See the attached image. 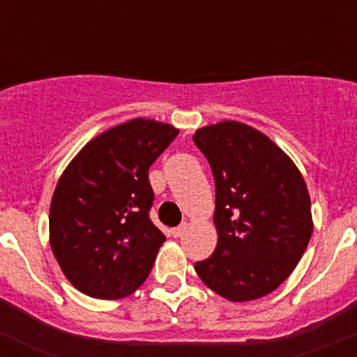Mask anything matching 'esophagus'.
Masks as SVG:
<instances>
[{"label": "esophagus", "mask_w": 357, "mask_h": 357, "mask_svg": "<svg viewBox=\"0 0 357 357\" xmlns=\"http://www.w3.org/2000/svg\"><path fill=\"white\" fill-rule=\"evenodd\" d=\"M185 229H188V223H182V225L175 227V229H173V230H172V234H173V238H181V236H184Z\"/></svg>", "instance_id": "34e87169"}]
</instances>
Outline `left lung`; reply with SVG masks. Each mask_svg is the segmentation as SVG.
I'll use <instances>...</instances> for the list:
<instances>
[{
  "label": "left lung",
  "instance_id": "obj_1",
  "mask_svg": "<svg viewBox=\"0 0 357 357\" xmlns=\"http://www.w3.org/2000/svg\"><path fill=\"white\" fill-rule=\"evenodd\" d=\"M193 141L213 169L218 230L216 250L195 270L227 301L261 298L291 275L307 248V185L284 151L245 123L198 128Z\"/></svg>",
  "mask_w": 357,
  "mask_h": 357
}]
</instances>
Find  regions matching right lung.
Listing matches in <instances>:
<instances>
[{
    "label": "right lung",
    "instance_id": "obj_1",
    "mask_svg": "<svg viewBox=\"0 0 357 357\" xmlns=\"http://www.w3.org/2000/svg\"><path fill=\"white\" fill-rule=\"evenodd\" d=\"M178 130L135 118L85 144L56 182L50 245L78 291L114 301L146 280L166 236L150 220L148 169Z\"/></svg>",
    "mask_w": 357,
    "mask_h": 357
}]
</instances>
